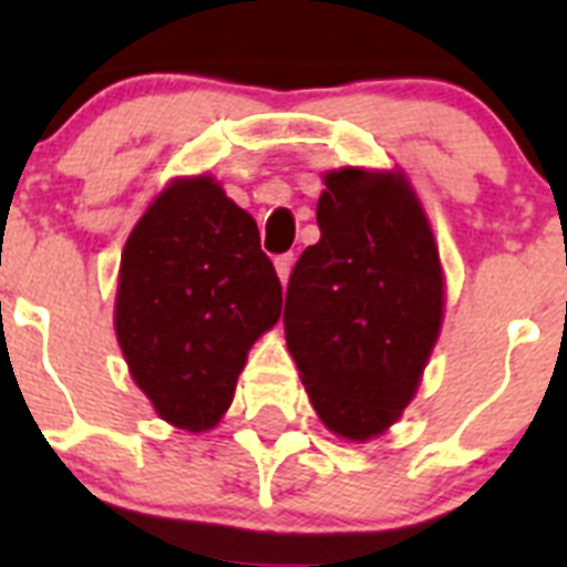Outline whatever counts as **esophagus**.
<instances>
[{
	"mask_svg": "<svg viewBox=\"0 0 567 567\" xmlns=\"http://www.w3.org/2000/svg\"><path fill=\"white\" fill-rule=\"evenodd\" d=\"M292 264H295V258L292 255H278V258H275V272H278V278H280V284H287L289 280V272H292Z\"/></svg>",
	"mask_w": 567,
	"mask_h": 567,
	"instance_id": "obj_1",
	"label": "esophagus"
}]
</instances>
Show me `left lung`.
<instances>
[{"instance_id":"left-lung-1","label":"left lung","mask_w":567,"mask_h":567,"mask_svg":"<svg viewBox=\"0 0 567 567\" xmlns=\"http://www.w3.org/2000/svg\"><path fill=\"white\" fill-rule=\"evenodd\" d=\"M323 184L320 240L292 269L284 332L323 425L363 443L417 392L443 323V267L400 169H329Z\"/></svg>"}]
</instances>
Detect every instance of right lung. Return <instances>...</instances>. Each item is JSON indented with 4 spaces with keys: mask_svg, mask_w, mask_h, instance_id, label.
Listing matches in <instances>:
<instances>
[{
    "mask_svg": "<svg viewBox=\"0 0 567 567\" xmlns=\"http://www.w3.org/2000/svg\"><path fill=\"white\" fill-rule=\"evenodd\" d=\"M280 303L252 215L209 175L175 178L124 244L115 338L158 417L207 432L233 403L252 343L278 323Z\"/></svg>",
    "mask_w": 567,
    "mask_h": 567,
    "instance_id": "add662e5",
    "label": "right lung"
}]
</instances>
